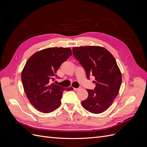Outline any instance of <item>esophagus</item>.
<instances>
[{
	"label": "esophagus",
	"mask_w": 147,
	"mask_h": 147,
	"mask_svg": "<svg viewBox=\"0 0 147 147\" xmlns=\"http://www.w3.org/2000/svg\"><path fill=\"white\" fill-rule=\"evenodd\" d=\"M81 88H82L81 87H80V88H74V90L75 91H78L79 90H80V89H81Z\"/></svg>",
	"instance_id": "obj_1"
}]
</instances>
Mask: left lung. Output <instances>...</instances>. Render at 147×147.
Instances as JSON below:
<instances>
[{
    "mask_svg": "<svg viewBox=\"0 0 147 147\" xmlns=\"http://www.w3.org/2000/svg\"><path fill=\"white\" fill-rule=\"evenodd\" d=\"M72 51L85 70L87 78L92 75L96 80L94 90L87 89L88 97L82 105L92 113L105 112L118 95L122 82L116 60L107 49L99 46L74 47Z\"/></svg>",
    "mask_w": 147,
    "mask_h": 147,
    "instance_id": "obj_1",
    "label": "left lung"
}]
</instances>
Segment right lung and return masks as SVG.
<instances>
[{"mask_svg": "<svg viewBox=\"0 0 147 147\" xmlns=\"http://www.w3.org/2000/svg\"><path fill=\"white\" fill-rule=\"evenodd\" d=\"M72 55L69 48H48L34 53L26 62L21 73L22 83L28 99L38 110L50 113L60 106L65 88L51 82L61 65Z\"/></svg>", "mask_w": 147, "mask_h": 147, "instance_id": "1", "label": "right lung"}]
</instances>
